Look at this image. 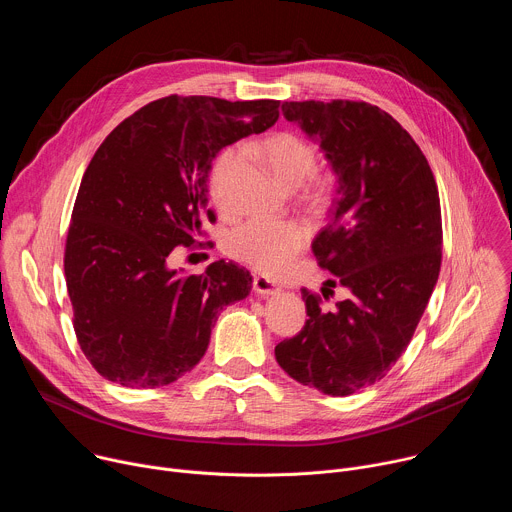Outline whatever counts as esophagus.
<instances>
[{
    "instance_id": "obj_1",
    "label": "esophagus",
    "mask_w": 512,
    "mask_h": 512,
    "mask_svg": "<svg viewBox=\"0 0 512 512\" xmlns=\"http://www.w3.org/2000/svg\"><path fill=\"white\" fill-rule=\"evenodd\" d=\"M253 291H255V294H259V296H275V294H279L281 289L273 281H269L267 277L257 275L253 279Z\"/></svg>"
}]
</instances>
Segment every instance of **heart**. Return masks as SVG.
I'll return each instance as SVG.
<instances>
[{
	"instance_id": "heart-1",
	"label": "heart",
	"mask_w": 512,
	"mask_h": 512,
	"mask_svg": "<svg viewBox=\"0 0 512 512\" xmlns=\"http://www.w3.org/2000/svg\"><path fill=\"white\" fill-rule=\"evenodd\" d=\"M261 156L273 170L275 178L287 186L296 188L310 178V196L324 200L332 190L328 176L314 174L316 148L296 133H277L267 137L261 148ZM239 164V152L229 148L218 154L208 174V190L212 200L223 206L229 178ZM308 241V231L296 221H271V218H251L227 235V253L265 273H275L294 259Z\"/></svg>"
}]
</instances>
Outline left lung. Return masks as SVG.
Masks as SVG:
<instances>
[{
	"label": "left lung",
	"instance_id": "left-lung-1",
	"mask_svg": "<svg viewBox=\"0 0 512 512\" xmlns=\"http://www.w3.org/2000/svg\"><path fill=\"white\" fill-rule=\"evenodd\" d=\"M281 111L336 176L330 223L312 249L336 277L328 285L346 287L348 298L328 310L304 289L310 318L275 358L298 383L346 397L391 371L425 312L442 265L440 194L419 145L383 109L291 101Z\"/></svg>",
	"mask_w": 512,
	"mask_h": 512
}]
</instances>
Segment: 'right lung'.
<instances>
[{"label": "right lung", "mask_w": 512, "mask_h": 512, "mask_svg": "<svg viewBox=\"0 0 512 512\" xmlns=\"http://www.w3.org/2000/svg\"><path fill=\"white\" fill-rule=\"evenodd\" d=\"M279 101L166 97L121 121L93 156L66 235L64 275L79 344L95 371L131 389L178 381L204 356L216 314L249 296L251 275L214 261L168 265L208 210L212 160L269 129Z\"/></svg>", "instance_id": "add662e5"}]
</instances>
